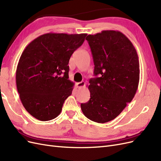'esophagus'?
<instances>
[{"label": "esophagus", "mask_w": 161, "mask_h": 161, "mask_svg": "<svg viewBox=\"0 0 161 161\" xmlns=\"http://www.w3.org/2000/svg\"><path fill=\"white\" fill-rule=\"evenodd\" d=\"M85 85V82H77V83L76 84V88L77 89H80L81 88V87H82Z\"/></svg>", "instance_id": "34e87169"}]
</instances>
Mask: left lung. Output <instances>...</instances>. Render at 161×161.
Wrapping results in <instances>:
<instances>
[{"label": "left lung", "mask_w": 161, "mask_h": 161, "mask_svg": "<svg viewBox=\"0 0 161 161\" xmlns=\"http://www.w3.org/2000/svg\"><path fill=\"white\" fill-rule=\"evenodd\" d=\"M94 62L95 78L89 80L90 99L81 103L82 113L97 123L118 117L138 89L139 60L132 43L118 31L106 30L88 35Z\"/></svg>", "instance_id": "1"}]
</instances>
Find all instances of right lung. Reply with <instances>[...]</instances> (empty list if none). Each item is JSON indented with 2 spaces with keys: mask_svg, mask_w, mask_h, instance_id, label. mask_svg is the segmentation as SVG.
<instances>
[{
  "mask_svg": "<svg viewBox=\"0 0 161 161\" xmlns=\"http://www.w3.org/2000/svg\"><path fill=\"white\" fill-rule=\"evenodd\" d=\"M86 35L46 33L23 52L16 70L17 88L23 107L35 118L49 121L60 114L75 85L69 79L68 64Z\"/></svg>",
  "mask_w": 161,
  "mask_h": 161,
  "instance_id": "right-lung-1",
  "label": "right lung"
}]
</instances>
